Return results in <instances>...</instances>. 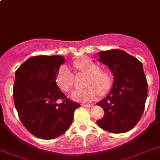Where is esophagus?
Returning a JSON list of instances; mask_svg holds the SVG:
<instances>
[{
  "label": "esophagus",
  "instance_id": "obj_1",
  "mask_svg": "<svg viewBox=\"0 0 160 160\" xmlns=\"http://www.w3.org/2000/svg\"><path fill=\"white\" fill-rule=\"evenodd\" d=\"M82 107H87V108H90V107H92V104H82Z\"/></svg>",
  "mask_w": 160,
  "mask_h": 160
}]
</instances>
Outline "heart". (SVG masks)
<instances>
[{
  "mask_svg": "<svg viewBox=\"0 0 160 160\" xmlns=\"http://www.w3.org/2000/svg\"><path fill=\"white\" fill-rule=\"evenodd\" d=\"M75 69L88 76L81 90L74 91L71 95L72 100L80 102H88L94 100L98 93L104 96L109 92L112 85V79L109 73L100 71V67L90 59H82L73 63ZM74 75L67 66H62L56 76L58 86L64 92H69L73 86Z\"/></svg>",
  "mask_w": 160,
  "mask_h": 160,
  "instance_id": "b5f03b06",
  "label": "heart"
}]
</instances>
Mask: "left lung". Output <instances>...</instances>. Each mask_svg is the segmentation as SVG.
I'll return each mask as SVG.
<instances>
[{"instance_id":"1","label":"left lung","mask_w":160,"mask_h":160,"mask_svg":"<svg viewBox=\"0 0 160 160\" xmlns=\"http://www.w3.org/2000/svg\"><path fill=\"white\" fill-rule=\"evenodd\" d=\"M98 60L113 74V85L97 105L105 115L97 120L107 132L122 133L132 129L140 120L147 98V81L142 63L125 51L111 49L97 53Z\"/></svg>"}]
</instances>
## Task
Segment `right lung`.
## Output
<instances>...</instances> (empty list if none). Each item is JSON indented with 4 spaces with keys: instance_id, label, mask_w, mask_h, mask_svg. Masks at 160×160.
I'll return each mask as SVG.
<instances>
[{
    "instance_id": "right-lung-1",
    "label": "right lung",
    "mask_w": 160,
    "mask_h": 160,
    "mask_svg": "<svg viewBox=\"0 0 160 160\" xmlns=\"http://www.w3.org/2000/svg\"><path fill=\"white\" fill-rule=\"evenodd\" d=\"M65 58L59 55L28 58L15 72L14 101L19 119L35 137L49 140L70 128L79 103L68 98L56 83ZM58 99L63 102L58 103Z\"/></svg>"
}]
</instances>
